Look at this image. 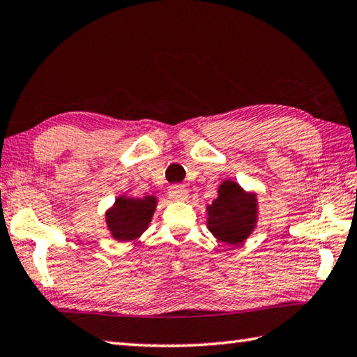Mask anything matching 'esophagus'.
I'll use <instances>...</instances> for the list:
<instances>
[{"mask_svg": "<svg viewBox=\"0 0 357 357\" xmlns=\"http://www.w3.org/2000/svg\"><path fill=\"white\" fill-rule=\"evenodd\" d=\"M168 195H169V199L176 200V202H178V200H186V197H188V189L183 188V186H180V185H172V186H169V189H168Z\"/></svg>", "mask_w": 357, "mask_h": 357, "instance_id": "esophagus-1", "label": "esophagus"}]
</instances>
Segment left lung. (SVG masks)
<instances>
[{
	"label": "left lung",
	"mask_w": 357,
	"mask_h": 357,
	"mask_svg": "<svg viewBox=\"0 0 357 357\" xmlns=\"http://www.w3.org/2000/svg\"><path fill=\"white\" fill-rule=\"evenodd\" d=\"M217 194V199L206 206V227L220 242L242 245L257 227V194L245 191L232 180L222 181Z\"/></svg>",
	"instance_id": "1"
}]
</instances>
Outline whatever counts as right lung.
Returning <instances> with one entry per match:
<instances>
[{
	"instance_id": "obj_1",
	"label": "right lung",
	"mask_w": 357,
	"mask_h": 357,
	"mask_svg": "<svg viewBox=\"0 0 357 357\" xmlns=\"http://www.w3.org/2000/svg\"><path fill=\"white\" fill-rule=\"evenodd\" d=\"M155 195L142 199L120 195L106 211V228L117 242H134L148 229L157 208Z\"/></svg>"
}]
</instances>
